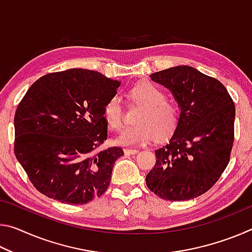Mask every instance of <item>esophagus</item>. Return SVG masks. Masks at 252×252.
Wrapping results in <instances>:
<instances>
[{"label":"esophagus","instance_id":"1","mask_svg":"<svg viewBox=\"0 0 252 252\" xmlns=\"http://www.w3.org/2000/svg\"><path fill=\"white\" fill-rule=\"evenodd\" d=\"M138 152L139 150H136V149H125L126 155H135V153Z\"/></svg>","mask_w":252,"mask_h":252}]
</instances>
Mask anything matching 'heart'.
<instances>
[{
	"mask_svg": "<svg viewBox=\"0 0 252 252\" xmlns=\"http://www.w3.org/2000/svg\"><path fill=\"white\" fill-rule=\"evenodd\" d=\"M131 96L141 102L138 125L126 126L114 138L113 142L121 147H135L147 143L156 136L161 140L169 136L176 129L180 111L178 105L167 101V95L159 87L149 81L136 84L131 90ZM103 118L111 130H119L122 126V106L119 96L114 95L103 108Z\"/></svg>",
	"mask_w": 252,
	"mask_h": 252,
	"instance_id": "obj_1",
	"label": "heart"
}]
</instances>
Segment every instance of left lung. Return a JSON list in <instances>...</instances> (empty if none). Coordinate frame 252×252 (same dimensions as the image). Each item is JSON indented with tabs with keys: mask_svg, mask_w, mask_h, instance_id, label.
<instances>
[{
	"mask_svg": "<svg viewBox=\"0 0 252 252\" xmlns=\"http://www.w3.org/2000/svg\"><path fill=\"white\" fill-rule=\"evenodd\" d=\"M172 93L180 118L146 183L158 197L186 201L210 189L227 168L233 144L236 108L224 85L192 66L178 65L150 75Z\"/></svg>",
	"mask_w": 252,
	"mask_h": 252,
	"instance_id": "8db88e82",
	"label": "left lung"
}]
</instances>
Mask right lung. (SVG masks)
<instances>
[{
  "label": "right lung",
  "mask_w": 252,
  "mask_h": 252,
  "mask_svg": "<svg viewBox=\"0 0 252 252\" xmlns=\"http://www.w3.org/2000/svg\"><path fill=\"white\" fill-rule=\"evenodd\" d=\"M120 81L70 69L35 81L16 109L14 153L46 197L84 204L105 192L119 147L96 151L108 136L103 108Z\"/></svg>",
  "instance_id": "obj_1"
}]
</instances>
